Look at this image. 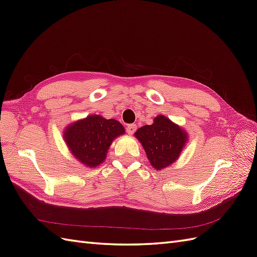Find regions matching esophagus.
Wrapping results in <instances>:
<instances>
[{
	"instance_id": "34e87169",
	"label": "esophagus",
	"mask_w": 257,
	"mask_h": 257,
	"mask_svg": "<svg viewBox=\"0 0 257 257\" xmlns=\"http://www.w3.org/2000/svg\"><path fill=\"white\" fill-rule=\"evenodd\" d=\"M135 131H136L135 124H128V125L126 126V132H127L128 135H133Z\"/></svg>"
}]
</instances>
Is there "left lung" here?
Here are the masks:
<instances>
[{
	"label": "left lung",
	"instance_id": "left-lung-1",
	"mask_svg": "<svg viewBox=\"0 0 257 257\" xmlns=\"http://www.w3.org/2000/svg\"><path fill=\"white\" fill-rule=\"evenodd\" d=\"M135 136L142 143L151 165L158 170L173 164L188 138L180 126L164 115H158L151 125L138 128Z\"/></svg>",
	"mask_w": 257,
	"mask_h": 257
}]
</instances>
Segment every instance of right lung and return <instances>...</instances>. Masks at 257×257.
<instances>
[{"label":"right lung","instance_id":"1","mask_svg":"<svg viewBox=\"0 0 257 257\" xmlns=\"http://www.w3.org/2000/svg\"><path fill=\"white\" fill-rule=\"evenodd\" d=\"M124 134L122 124L114 119L89 115L69 125L64 139L75 158L88 167L102 164L112 141Z\"/></svg>","mask_w":257,"mask_h":257}]
</instances>
